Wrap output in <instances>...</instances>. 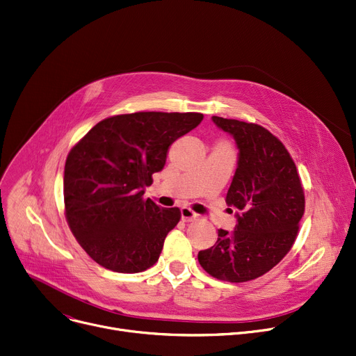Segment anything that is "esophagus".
Here are the masks:
<instances>
[{"label": "esophagus", "mask_w": 356, "mask_h": 356, "mask_svg": "<svg viewBox=\"0 0 356 356\" xmlns=\"http://www.w3.org/2000/svg\"><path fill=\"white\" fill-rule=\"evenodd\" d=\"M180 213H181V220L183 222H191V220L197 218V213H195L192 209H188V207H181Z\"/></svg>", "instance_id": "34e87169"}]
</instances>
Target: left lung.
Wrapping results in <instances>:
<instances>
[{"mask_svg": "<svg viewBox=\"0 0 356 356\" xmlns=\"http://www.w3.org/2000/svg\"><path fill=\"white\" fill-rule=\"evenodd\" d=\"M239 149L238 169L226 203L239 210L233 232L197 254L200 266L219 280H253L275 268L292 249L305 211L296 164L282 141L265 127L213 115Z\"/></svg>", "mask_w": 356, "mask_h": 356, "instance_id": "obj_1", "label": "left lung"}]
</instances>
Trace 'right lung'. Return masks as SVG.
Listing matches in <instances>:
<instances>
[{
  "label": "right lung",
  "instance_id": "1",
  "mask_svg": "<svg viewBox=\"0 0 356 356\" xmlns=\"http://www.w3.org/2000/svg\"><path fill=\"white\" fill-rule=\"evenodd\" d=\"M203 120L202 113L138 111L104 118L70 150L64 211L74 238L100 266L138 273L153 266L179 207L145 199L173 141Z\"/></svg>",
  "mask_w": 356,
  "mask_h": 356
}]
</instances>
